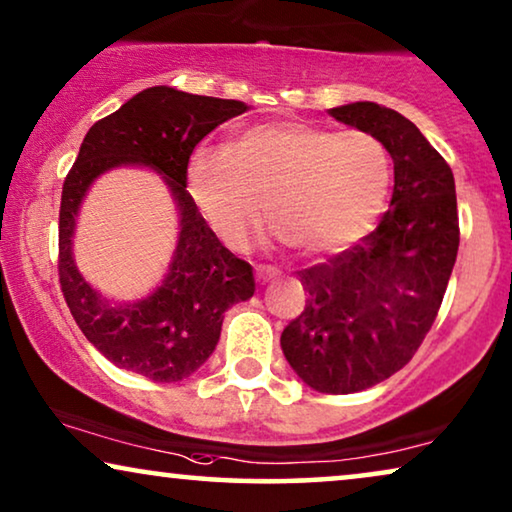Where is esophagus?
Returning a JSON list of instances; mask_svg holds the SVG:
<instances>
[{
  "mask_svg": "<svg viewBox=\"0 0 512 512\" xmlns=\"http://www.w3.org/2000/svg\"><path fill=\"white\" fill-rule=\"evenodd\" d=\"M256 275H258V279H261V282H268V279L279 275V270L272 268V265H258Z\"/></svg>",
  "mask_w": 512,
  "mask_h": 512,
  "instance_id": "esophagus-1",
  "label": "esophagus"
}]
</instances>
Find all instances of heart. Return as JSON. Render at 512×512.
Masks as SVG:
<instances>
[{"mask_svg":"<svg viewBox=\"0 0 512 512\" xmlns=\"http://www.w3.org/2000/svg\"><path fill=\"white\" fill-rule=\"evenodd\" d=\"M191 193L230 249H244L270 221L310 256L345 249L373 226L387 200L389 151L370 132H333L303 123L249 128L235 146L195 153Z\"/></svg>","mask_w":512,"mask_h":512,"instance_id":"b5f03b06","label":"heart"}]
</instances>
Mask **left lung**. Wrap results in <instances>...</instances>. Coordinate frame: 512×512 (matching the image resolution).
I'll return each mask as SVG.
<instances>
[{
  "label": "left lung",
  "instance_id": "obj_1",
  "mask_svg": "<svg viewBox=\"0 0 512 512\" xmlns=\"http://www.w3.org/2000/svg\"><path fill=\"white\" fill-rule=\"evenodd\" d=\"M394 160V195L359 244L300 270L310 293L282 333L286 361L321 394H354L398 373L431 331L459 249L454 174L408 118L375 102L328 109Z\"/></svg>",
  "mask_w": 512,
  "mask_h": 512
}]
</instances>
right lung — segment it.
Segmentation results:
<instances>
[{"label": "right lung", "mask_w": 512, "mask_h": 512, "mask_svg": "<svg viewBox=\"0 0 512 512\" xmlns=\"http://www.w3.org/2000/svg\"><path fill=\"white\" fill-rule=\"evenodd\" d=\"M247 104L153 86L97 121L83 139L62 184L60 289L69 312L97 352L153 382H179L214 352L223 312L254 296L251 265L223 247L186 191L188 160L216 125ZM118 164H142L164 174L180 209V240L164 284L144 301L111 306L75 270L71 235L87 188Z\"/></svg>", "instance_id": "right-lung-1"}]
</instances>
